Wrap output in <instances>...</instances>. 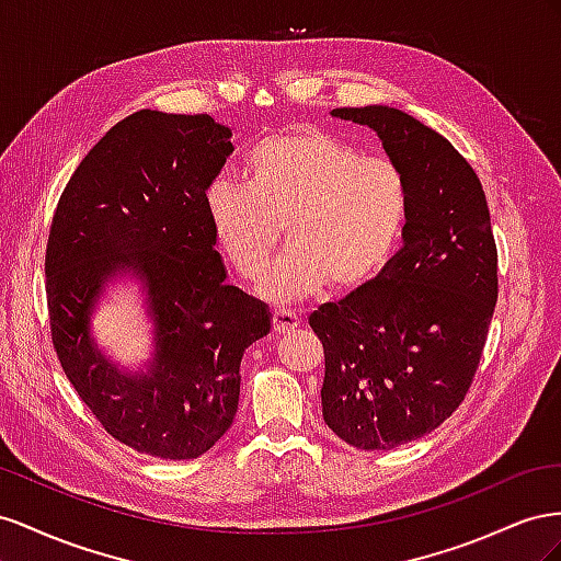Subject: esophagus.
Masks as SVG:
<instances>
[{"instance_id":"1","label":"esophagus","mask_w":561,"mask_h":561,"mask_svg":"<svg viewBox=\"0 0 561 561\" xmlns=\"http://www.w3.org/2000/svg\"><path fill=\"white\" fill-rule=\"evenodd\" d=\"M300 327V317L289 310H275L272 312V331L277 335H286Z\"/></svg>"}]
</instances>
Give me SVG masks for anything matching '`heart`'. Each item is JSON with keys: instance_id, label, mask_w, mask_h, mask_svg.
Listing matches in <instances>:
<instances>
[{"instance_id": "1", "label": "heart", "mask_w": 561, "mask_h": 561, "mask_svg": "<svg viewBox=\"0 0 561 561\" xmlns=\"http://www.w3.org/2000/svg\"><path fill=\"white\" fill-rule=\"evenodd\" d=\"M409 211L402 167L322 129L261 138L244 157V185L218 181L206 192L214 242L249 284L265 275L284 228L289 249L263 286L275 302L329 282L335 291L362 289L392 261Z\"/></svg>"}]
</instances>
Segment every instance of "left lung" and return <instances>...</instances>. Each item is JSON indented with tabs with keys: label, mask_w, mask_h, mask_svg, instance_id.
I'll use <instances>...</instances> for the list:
<instances>
[{
	"label": "left lung",
	"mask_w": 561,
	"mask_h": 561,
	"mask_svg": "<svg viewBox=\"0 0 561 561\" xmlns=\"http://www.w3.org/2000/svg\"><path fill=\"white\" fill-rule=\"evenodd\" d=\"M331 115L374 129L411 187L404 244L388 267L310 314L327 425L357 449H394L466 399L499 300V251L482 183L449 140L386 105Z\"/></svg>",
	"instance_id": "obj_1"
}]
</instances>
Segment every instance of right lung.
<instances>
[{
    "label": "right lung",
    "mask_w": 561,
    "mask_h": 561,
    "mask_svg": "<svg viewBox=\"0 0 561 561\" xmlns=\"http://www.w3.org/2000/svg\"><path fill=\"white\" fill-rule=\"evenodd\" d=\"M209 115L140 110L95 142L58 199L46 242V306L56 355L110 437L138 454L199 458L226 435L244 350L270 333L263 302L226 284L206 190L232 152ZM147 284L158 355L122 377L88 339L107 276Z\"/></svg>",
    "instance_id": "right-lung-1"
}]
</instances>
